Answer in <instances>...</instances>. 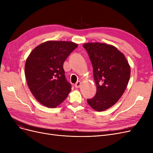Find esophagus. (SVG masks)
<instances>
[{
    "label": "esophagus",
    "instance_id": "1",
    "mask_svg": "<svg viewBox=\"0 0 153 153\" xmlns=\"http://www.w3.org/2000/svg\"><path fill=\"white\" fill-rule=\"evenodd\" d=\"M81 82L80 81H77L76 84H75V87L76 88H79L80 86H81Z\"/></svg>",
    "mask_w": 153,
    "mask_h": 153
}]
</instances>
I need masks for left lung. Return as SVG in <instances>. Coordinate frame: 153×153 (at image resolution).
I'll return each mask as SVG.
<instances>
[{"label":"left lung","mask_w":153,"mask_h":153,"mask_svg":"<svg viewBox=\"0 0 153 153\" xmlns=\"http://www.w3.org/2000/svg\"><path fill=\"white\" fill-rule=\"evenodd\" d=\"M93 68L97 93L87 100L94 110L104 111L114 105L127 86L131 67L125 55L115 47L103 43L83 45Z\"/></svg>","instance_id":"1"}]
</instances>
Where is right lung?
<instances>
[{"label":"right lung","instance_id":"1","mask_svg":"<svg viewBox=\"0 0 153 153\" xmlns=\"http://www.w3.org/2000/svg\"><path fill=\"white\" fill-rule=\"evenodd\" d=\"M78 45L66 41H47L34 48L26 59L25 72L27 86L39 103L55 108L67 97L64 62Z\"/></svg>","mask_w":153,"mask_h":153}]
</instances>
